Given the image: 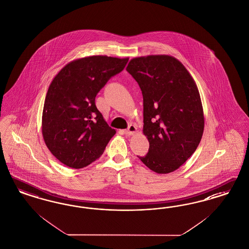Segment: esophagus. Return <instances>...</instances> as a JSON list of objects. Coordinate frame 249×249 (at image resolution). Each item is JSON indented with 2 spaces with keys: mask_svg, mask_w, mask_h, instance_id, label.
Segmentation results:
<instances>
[{
  "mask_svg": "<svg viewBox=\"0 0 249 249\" xmlns=\"http://www.w3.org/2000/svg\"><path fill=\"white\" fill-rule=\"evenodd\" d=\"M137 132V128L134 124H130L129 126V128L125 130V134L126 135H133Z\"/></svg>",
  "mask_w": 249,
  "mask_h": 249,
  "instance_id": "esophagus-1",
  "label": "esophagus"
}]
</instances>
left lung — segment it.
<instances>
[{
  "label": "left lung",
  "mask_w": 249,
  "mask_h": 249,
  "mask_svg": "<svg viewBox=\"0 0 249 249\" xmlns=\"http://www.w3.org/2000/svg\"><path fill=\"white\" fill-rule=\"evenodd\" d=\"M127 71L143 96V134L150 143L138 156L151 170L168 174L194 154L204 130V115L194 79L180 61L169 55L129 60Z\"/></svg>",
  "instance_id": "1"
}]
</instances>
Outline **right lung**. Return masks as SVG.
<instances>
[{"instance_id": "add662e5", "label": "right lung", "mask_w": 249, "mask_h": 249, "mask_svg": "<svg viewBox=\"0 0 249 249\" xmlns=\"http://www.w3.org/2000/svg\"><path fill=\"white\" fill-rule=\"evenodd\" d=\"M129 59L103 55L72 60L53 78L45 98L42 135L52 155L71 168L98 159L116 130L95 107V96Z\"/></svg>"}]
</instances>
